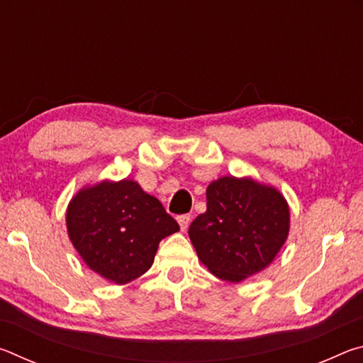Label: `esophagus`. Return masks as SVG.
I'll return each mask as SVG.
<instances>
[{
    "label": "esophagus",
    "instance_id": "obj_1",
    "mask_svg": "<svg viewBox=\"0 0 363 363\" xmlns=\"http://www.w3.org/2000/svg\"><path fill=\"white\" fill-rule=\"evenodd\" d=\"M177 223H179L182 230H186L190 224V214H182V216L177 218Z\"/></svg>",
    "mask_w": 363,
    "mask_h": 363
}]
</instances>
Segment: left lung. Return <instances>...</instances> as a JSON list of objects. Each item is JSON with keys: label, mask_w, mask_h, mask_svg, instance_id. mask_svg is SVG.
I'll list each match as a JSON object with an SVG mask.
<instances>
[{"label": "left lung", "mask_w": 363, "mask_h": 363, "mask_svg": "<svg viewBox=\"0 0 363 363\" xmlns=\"http://www.w3.org/2000/svg\"><path fill=\"white\" fill-rule=\"evenodd\" d=\"M290 210L277 189L224 176L206 189V211L189 237L199 259L220 280L238 281L266 269L288 237Z\"/></svg>", "instance_id": "obj_1"}]
</instances>
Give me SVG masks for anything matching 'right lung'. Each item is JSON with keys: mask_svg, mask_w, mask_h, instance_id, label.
Instances as JSON below:
<instances>
[{"mask_svg": "<svg viewBox=\"0 0 363 363\" xmlns=\"http://www.w3.org/2000/svg\"><path fill=\"white\" fill-rule=\"evenodd\" d=\"M67 230L86 266L125 285L150 269L158 243L179 224L136 181L123 179L79 190L67 208Z\"/></svg>", "mask_w": 363, "mask_h": 363, "instance_id": "right-lung-1", "label": "right lung"}]
</instances>
